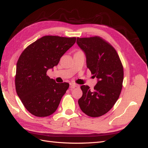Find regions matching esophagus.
<instances>
[{
  "label": "esophagus",
  "mask_w": 148,
  "mask_h": 148,
  "mask_svg": "<svg viewBox=\"0 0 148 148\" xmlns=\"http://www.w3.org/2000/svg\"><path fill=\"white\" fill-rule=\"evenodd\" d=\"M70 86H71V87L73 88L79 87V85H78V84H75V83H74V82H71V83H70Z\"/></svg>",
  "instance_id": "obj_1"
}]
</instances>
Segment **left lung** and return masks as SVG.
I'll list each match as a JSON object with an SVG mask.
<instances>
[{
  "label": "left lung",
  "instance_id": "obj_1",
  "mask_svg": "<svg viewBox=\"0 0 148 148\" xmlns=\"http://www.w3.org/2000/svg\"><path fill=\"white\" fill-rule=\"evenodd\" d=\"M77 43L86 56L87 67L98 79L94 90L81 86L82 96L78 103L85 114L98 117L110 110L119 98L123 80V66L114 47L100 36L78 37Z\"/></svg>",
  "mask_w": 148,
  "mask_h": 148
}]
</instances>
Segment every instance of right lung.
Returning <instances> with one entry per match:
<instances>
[{
	"label": "right lung",
	"instance_id": "add662e5",
	"mask_svg": "<svg viewBox=\"0 0 148 148\" xmlns=\"http://www.w3.org/2000/svg\"><path fill=\"white\" fill-rule=\"evenodd\" d=\"M75 37L44 36L23 50L17 62L16 90L23 105L32 115L44 117L56 111L69 87L57 83L47 75L61 57L75 43Z\"/></svg>",
	"mask_w": 148,
	"mask_h": 148
}]
</instances>
